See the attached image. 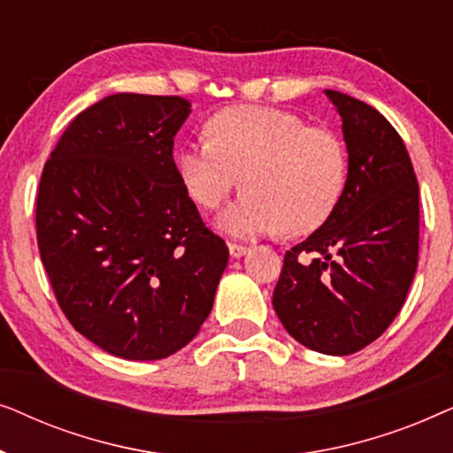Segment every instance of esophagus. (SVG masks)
<instances>
[{"label": "esophagus", "mask_w": 453, "mask_h": 453, "mask_svg": "<svg viewBox=\"0 0 453 453\" xmlns=\"http://www.w3.org/2000/svg\"><path fill=\"white\" fill-rule=\"evenodd\" d=\"M247 251H250V247L239 245V243H228V253H231V257H243Z\"/></svg>", "instance_id": "34e87169"}]
</instances>
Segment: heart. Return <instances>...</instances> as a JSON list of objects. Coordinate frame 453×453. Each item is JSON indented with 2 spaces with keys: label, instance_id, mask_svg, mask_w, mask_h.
Returning a JSON list of instances; mask_svg holds the SVG:
<instances>
[{
  "label": "heart",
  "instance_id": "obj_1",
  "mask_svg": "<svg viewBox=\"0 0 453 453\" xmlns=\"http://www.w3.org/2000/svg\"><path fill=\"white\" fill-rule=\"evenodd\" d=\"M177 169L191 200L208 210L243 177L245 191L219 216L226 233L305 234L336 208L349 158L330 129L307 126L290 111L241 104L212 117L210 138L179 150Z\"/></svg>",
  "mask_w": 453,
  "mask_h": 453
}]
</instances>
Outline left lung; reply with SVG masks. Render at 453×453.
Masks as SVG:
<instances>
[{
	"mask_svg": "<svg viewBox=\"0 0 453 453\" xmlns=\"http://www.w3.org/2000/svg\"><path fill=\"white\" fill-rule=\"evenodd\" d=\"M326 96L342 117L349 175L324 225L284 256L272 305L296 342L344 357L404 305L418 262V183L380 111L338 90Z\"/></svg>",
	"mask_w": 453,
	"mask_h": 453,
	"instance_id": "1",
	"label": "left lung"
}]
</instances>
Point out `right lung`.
<instances>
[{
  "mask_svg": "<svg viewBox=\"0 0 453 453\" xmlns=\"http://www.w3.org/2000/svg\"><path fill=\"white\" fill-rule=\"evenodd\" d=\"M181 96H104L45 163L36 241L76 330L127 361H157L196 338L228 262L179 177Z\"/></svg>",
  "mask_w": 453,
  "mask_h": 453,
  "instance_id": "obj_1",
  "label": "right lung"
}]
</instances>
